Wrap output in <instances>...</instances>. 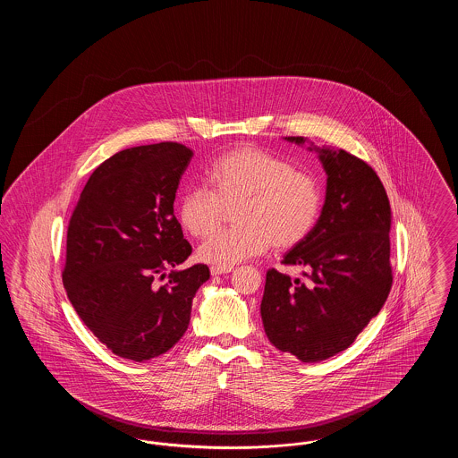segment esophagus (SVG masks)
<instances>
[{
	"instance_id": "34e87169",
	"label": "esophagus",
	"mask_w": 458,
	"mask_h": 458,
	"mask_svg": "<svg viewBox=\"0 0 458 458\" xmlns=\"http://www.w3.org/2000/svg\"><path fill=\"white\" fill-rule=\"evenodd\" d=\"M233 267H221V266H213L211 267V275L213 276H219V275H225V273H230Z\"/></svg>"
}]
</instances>
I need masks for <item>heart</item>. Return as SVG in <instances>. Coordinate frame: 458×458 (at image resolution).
<instances>
[{
    "mask_svg": "<svg viewBox=\"0 0 458 458\" xmlns=\"http://www.w3.org/2000/svg\"><path fill=\"white\" fill-rule=\"evenodd\" d=\"M209 191L192 189L180 197L178 221L196 237H208L225 208L235 205V231L217 233L206 240L199 259L221 267L264 254L271 245L292 249L316 228L323 209L318 180L297 172L288 161L254 146L221 154L206 172Z\"/></svg>",
    "mask_w": 458,
    "mask_h": 458,
    "instance_id": "b5f03b06",
    "label": "heart"
}]
</instances>
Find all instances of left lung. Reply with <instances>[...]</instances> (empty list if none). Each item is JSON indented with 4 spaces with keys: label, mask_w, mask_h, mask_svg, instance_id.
Returning a JSON list of instances; mask_svg holds the SVG:
<instances>
[{
    "label": "left lung",
    "mask_w": 458,
    "mask_h": 458,
    "mask_svg": "<svg viewBox=\"0 0 458 458\" xmlns=\"http://www.w3.org/2000/svg\"><path fill=\"white\" fill-rule=\"evenodd\" d=\"M327 174V196L316 228L284 254L301 266L290 280L269 269L261 302L269 342L302 362H319L349 349L386 302L392 288V208L379 176L344 149L318 148L304 137Z\"/></svg>",
    "instance_id": "1"
}]
</instances>
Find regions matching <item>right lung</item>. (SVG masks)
<instances>
[{
	"mask_svg": "<svg viewBox=\"0 0 458 458\" xmlns=\"http://www.w3.org/2000/svg\"><path fill=\"white\" fill-rule=\"evenodd\" d=\"M192 156L176 142L111 156L90 174L70 218L66 295L118 357L144 362L174 347L191 323L199 286L209 280L206 264L176 267L192 252L174 215ZM157 276L169 282L156 285Z\"/></svg>",
	"mask_w": 458,
	"mask_h": 458,
	"instance_id": "obj_1",
	"label": "right lung"
}]
</instances>
